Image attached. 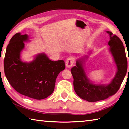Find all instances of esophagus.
<instances>
[{"label":"esophagus","instance_id":"34e87169","mask_svg":"<svg viewBox=\"0 0 129 129\" xmlns=\"http://www.w3.org/2000/svg\"><path fill=\"white\" fill-rule=\"evenodd\" d=\"M74 63V59L73 58H68L66 60V66L67 67H71Z\"/></svg>","mask_w":129,"mask_h":129}]
</instances>
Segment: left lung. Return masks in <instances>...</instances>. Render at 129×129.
<instances>
[{"label": "left lung", "mask_w": 129, "mask_h": 129, "mask_svg": "<svg viewBox=\"0 0 129 129\" xmlns=\"http://www.w3.org/2000/svg\"><path fill=\"white\" fill-rule=\"evenodd\" d=\"M109 34L110 40L108 44L117 67V72L112 82L108 85H96L90 83L83 67L82 62L78 60L76 65L71 69L74 78V88L80 98L89 102L104 100L117 93L127 73V60L123 42L118 36ZM129 60V58H128ZM129 71V69H128Z\"/></svg>", "instance_id": "8db88e82"}]
</instances>
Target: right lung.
<instances>
[{
    "label": "right lung",
    "mask_w": 129,
    "mask_h": 129,
    "mask_svg": "<svg viewBox=\"0 0 129 129\" xmlns=\"http://www.w3.org/2000/svg\"><path fill=\"white\" fill-rule=\"evenodd\" d=\"M27 35L16 33L11 38L4 59V73L11 86L19 93L41 100L53 93L56 79L65 69L63 60L52 61L44 54L26 63L20 60V52L24 47Z\"/></svg>",
    "instance_id": "1"
}]
</instances>
